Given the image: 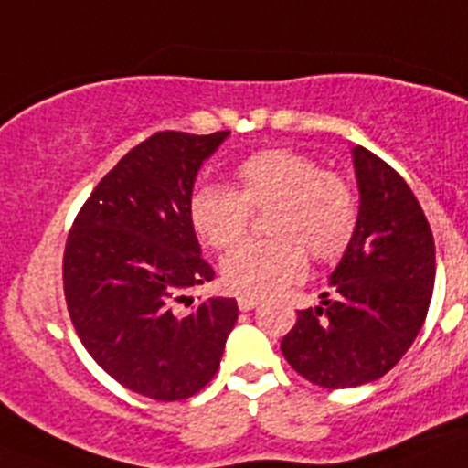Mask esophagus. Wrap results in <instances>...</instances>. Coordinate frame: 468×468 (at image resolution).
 <instances>
[{"mask_svg": "<svg viewBox=\"0 0 468 468\" xmlns=\"http://www.w3.org/2000/svg\"><path fill=\"white\" fill-rule=\"evenodd\" d=\"M258 302H260V297H255V295H239L237 297V304L241 312H250V309H253Z\"/></svg>", "mask_w": 468, "mask_h": 468, "instance_id": "1", "label": "esophagus"}]
</instances>
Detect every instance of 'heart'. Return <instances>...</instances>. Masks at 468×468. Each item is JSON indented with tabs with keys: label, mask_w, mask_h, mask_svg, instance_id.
I'll use <instances>...</instances> for the list:
<instances>
[{
	"label": "heart",
	"mask_w": 468,
	"mask_h": 468,
	"mask_svg": "<svg viewBox=\"0 0 468 468\" xmlns=\"http://www.w3.org/2000/svg\"><path fill=\"white\" fill-rule=\"evenodd\" d=\"M237 189L198 185L189 197L197 234L215 250H229L250 229L253 213H267L270 239L248 241L222 260L227 285L246 295H267L300 279L307 250L318 262L346 253L358 227L356 197L337 173L312 156L270 147L234 168Z\"/></svg>",
	"instance_id": "b5f03b06"
}]
</instances>
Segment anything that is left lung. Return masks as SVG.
Here are the masks:
<instances>
[{"label":"left lung","instance_id":"left-lung-1","mask_svg":"<svg viewBox=\"0 0 468 468\" xmlns=\"http://www.w3.org/2000/svg\"><path fill=\"white\" fill-rule=\"evenodd\" d=\"M361 208L356 237L330 276L335 297L302 309L281 351L292 370L324 388L387 375L424 325L436 279L427 215L400 173L354 147Z\"/></svg>","mask_w":468,"mask_h":468}]
</instances>
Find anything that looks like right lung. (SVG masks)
<instances>
[{
	"mask_svg": "<svg viewBox=\"0 0 468 468\" xmlns=\"http://www.w3.org/2000/svg\"><path fill=\"white\" fill-rule=\"evenodd\" d=\"M227 135L159 131L135 144L95 185L65 241V302L81 345L152 400L198 394L237 324L234 297H187L215 276L189 218L194 177ZM183 301L193 309L183 313Z\"/></svg>",
	"mask_w": 468,
	"mask_h": 468,
	"instance_id": "1",
	"label": "right lung"
}]
</instances>
